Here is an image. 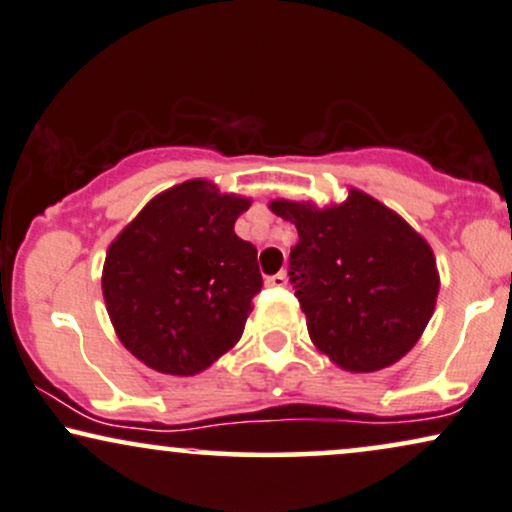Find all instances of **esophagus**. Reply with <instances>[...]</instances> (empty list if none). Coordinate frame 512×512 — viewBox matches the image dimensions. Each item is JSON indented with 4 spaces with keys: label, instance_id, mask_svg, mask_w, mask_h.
I'll use <instances>...</instances> for the list:
<instances>
[{
    "label": "esophagus",
    "instance_id": "obj_1",
    "mask_svg": "<svg viewBox=\"0 0 512 512\" xmlns=\"http://www.w3.org/2000/svg\"><path fill=\"white\" fill-rule=\"evenodd\" d=\"M286 283H288L286 271H278V274L267 278V286H274V288H283V286H286Z\"/></svg>",
    "mask_w": 512,
    "mask_h": 512
}]
</instances>
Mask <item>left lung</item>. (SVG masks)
<instances>
[{
  "instance_id": "obj_1",
  "label": "left lung",
  "mask_w": 512,
  "mask_h": 512,
  "mask_svg": "<svg viewBox=\"0 0 512 512\" xmlns=\"http://www.w3.org/2000/svg\"><path fill=\"white\" fill-rule=\"evenodd\" d=\"M271 212L297 226L288 276L314 345L354 373L404 357L439 293L435 255L423 236L357 189L331 208L274 200Z\"/></svg>"
}]
</instances>
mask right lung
<instances>
[{"label": "right lung", "mask_w": 512, "mask_h": 512, "mask_svg": "<svg viewBox=\"0 0 512 512\" xmlns=\"http://www.w3.org/2000/svg\"><path fill=\"white\" fill-rule=\"evenodd\" d=\"M250 200L191 179L155 196L115 238L103 300L122 345L160 373L196 375L241 340L262 274L234 224Z\"/></svg>", "instance_id": "1"}]
</instances>
